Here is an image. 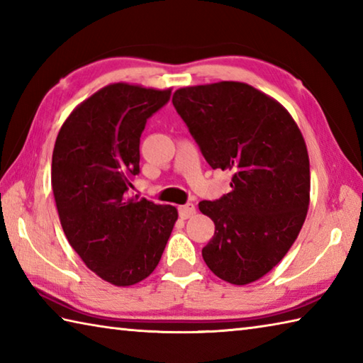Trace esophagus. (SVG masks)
Returning <instances> with one entry per match:
<instances>
[{
  "instance_id": "34e87169",
  "label": "esophagus",
  "mask_w": 363,
  "mask_h": 363,
  "mask_svg": "<svg viewBox=\"0 0 363 363\" xmlns=\"http://www.w3.org/2000/svg\"><path fill=\"white\" fill-rule=\"evenodd\" d=\"M195 212H196L195 204L187 203V204H184V206H179V216H181V218H189V217L194 216Z\"/></svg>"
}]
</instances>
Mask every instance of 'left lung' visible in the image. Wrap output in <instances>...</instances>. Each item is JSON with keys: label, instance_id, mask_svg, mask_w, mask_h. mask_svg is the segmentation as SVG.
Instances as JSON below:
<instances>
[{"label": "left lung", "instance_id": "left-lung-1", "mask_svg": "<svg viewBox=\"0 0 363 363\" xmlns=\"http://www.w3.org/2000/svg\"><path fill=\"white\" fill-rule=\"evenodd\" d=\"M173 105L206 162L231 172V191L198 208L216 233L203 259L218 279L248 285L279 264L310 204V160L293 116L240 82L177 89Z\"/></svg>", "mask_w": 363, "mask_h": 363}]
</instances>
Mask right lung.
I'll list each match as a JSON object with an SVG mask.
<instances>
[{"label": "right lung", "instance_id": "right-lung-1", "mask_svg": "<svg viewBox=\"0 0 363 363\" xmlns=\"http://www.w3.org/2000/svg\"><path fill=\"white\" fill-rule=\"evenodd\" d=\"M172 89L113 83L64 121L52 157V189L64 234L92 272L115 286L157 267L177 220L174 206L127 198L140 173V137Z\"/></svg>", "mask_w": 363, "mask_h": 363}]
</instances>
